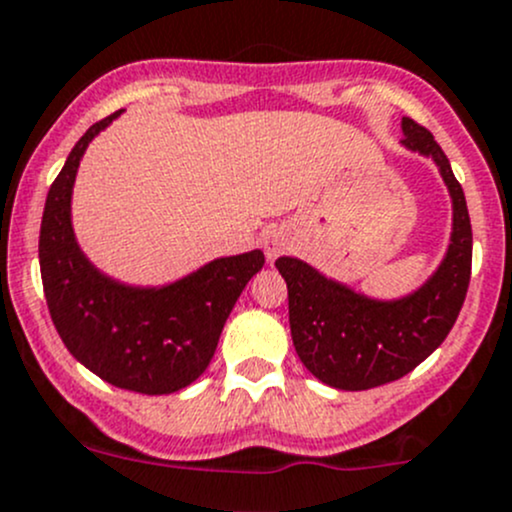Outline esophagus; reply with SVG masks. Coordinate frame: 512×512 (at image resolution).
<instances>
[{
  "mask_svg": "<svg viewBox=\"0 0 512 512\" xmlns=\"http://www.w3.org/2000/svg\"><path fill=\"white\" fill-rule=\"evenodd\" d=\"M289 245H292V237H289V232L285 230V227L272 225L262 232V247H265V255L270 262L277 260L282 252H287Z\"/></svg>",
  "mask_w": 512,
  "mask_h": 512,
  "instance_id": "1",
  "label": "esophagus"
}]
</instances>
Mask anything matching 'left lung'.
Instances as JSON below:
<instances>
[{
  "label": "left lung",
  "instance_id": "8db88e82",
  "mask_svg": "<svg viewBox=\"0 0 512 512\" xmlns=\"http://www.w3.org/2000/svg\"><path fill=\"white\" fill-rule=\"evenodd\" d=\"M404 146L436 160L453 200V232L431 280L409 297L381 302L327 280L297 257L275 267L287 282L289 329L302 364L324 384L364 391L414 371L456 324L471 282L473 232L466 195L446 153L414 118L401 121Z\"/></svg>",
  "mask_w": 512,
  "mask_h": 512
}]
</instances>
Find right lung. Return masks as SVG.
Here are the masks:
<instances>
[{"label": "right lung", "instance_id": "1", "mask_svg": "<svg viewBox=\"0 0 512 512\" xmlns=\"http://www.w3.org/2000/svg\"><path fill=\"white\" fill-rule=\"evenodd\" d=\"M118 113L79 138L51 183L39 232L41 282L51 322L74 359L118 389L173 394L208 369L227 317L265 255L220 257L165 287H128L98 272L74 237L71 190L84 151Z\"/></svg>", "mask_w": 512, "mask_h": 512}]
</instances>
